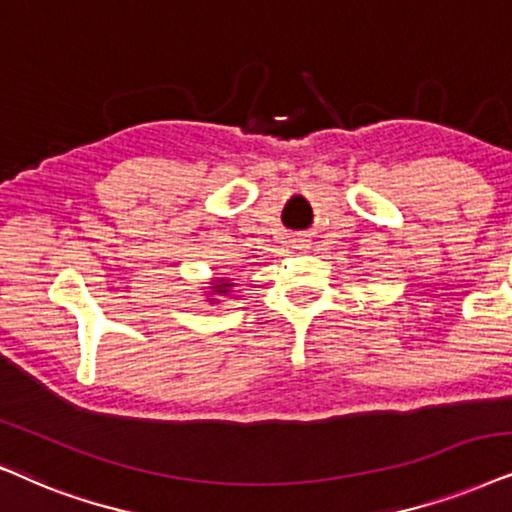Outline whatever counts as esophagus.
Instances as JSON below:
<instances>
[{
  "label": "esophagus",
  "instance_id": "obj_1",
  "mask_svg": "<svg viewBox=\"0 0 512 512\" xmlns=\"http://www.w3.org/2000/svg\"><path fill=\"white\" fill-rule=\"evenodd\" d=\"M297 248H307V245H309V241H307V238H297Z\"/></svg>",
  "mask_w": 512,
  "mask_h": 512
}]
</instances>
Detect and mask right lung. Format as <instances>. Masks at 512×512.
I'll list each match as a JSON object with an SVG mask.
<instances>
[{"label":"right lung","instance_id":"1","mask_svg":"<svg viewBox=\"0 0 512 512\" xmlns=\"http://www.w3.org/2000/svg\"><path fill=\"white\" fill-rule=\"evenodd\" d=\"M226 286H229V283H222V286H217L219 293H226Z\"/></svg>","mask_w":512,"mask_h":512}]
</instances>
